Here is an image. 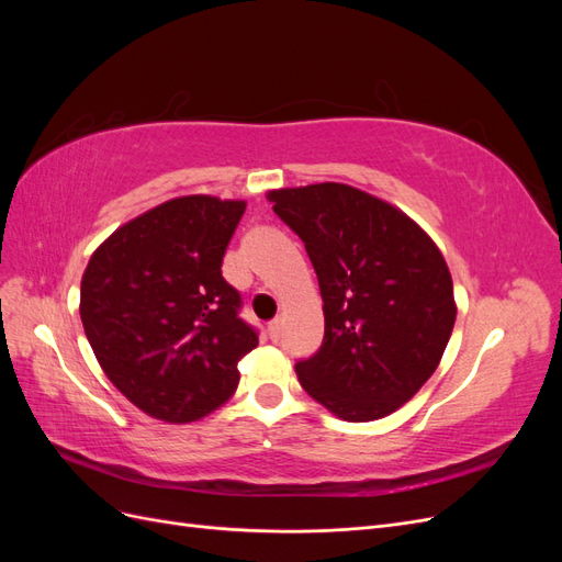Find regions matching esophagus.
Segmentation results:
<instances>
[{"label":"esophagus","mask_w":562,"mask_h":562,"mask_svg":"<svg viewBox=\"0 0 562 562\" xmlns=\"http://www.w3.org/2000/svg\"><path fill=\"white\" fill-rule=\"evenodd\" d=\"M281 330H283V321H281V318H274V321H269V326H267V333H269V339H271V342H279V337H281Z\"/></svg>","instance_id":"obj_1"}]
</instances>
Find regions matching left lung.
I'll return each instance as SVG.
<instances>
[{"instance_id":"8db88e82","label":"left lung","mask_w":562,"mask_h":562,"mask_svg":"<svg viewBox=\"0 0 562 562\" xmlns=\"http://www.w3.org/2000/svg\"><path fill=\"white\" fill-rule=\"evenodd\" d=\"M267 199L307 248L323 297V345L295 363L302 389L347 422L398 411L434 375L452 335L443 252L403 211L342 182Z\"/></svg>"}]
</instances>
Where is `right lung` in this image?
I'll return each mask as SVG.
<instances>
[{"mask_svg":"<svg viewBox=\"0 0 562 562\" xmlns=\"http://www.w3.org/2000/svg\"><path fill=\"white\" fill-rule=\"evenodd\" d=\"M246 201L192 194L133 217L95 248L79 314L100 368L143 413L168 424L211 415L239 386L258 333L223 258Z\"/></svg>","mask_w":562,"mask_h":562,"instance_id":"right-lung-1","label":"right lung"}]
</instances>
